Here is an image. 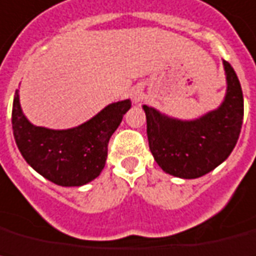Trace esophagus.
I'll list each match as a JSON object with an SVG mask.
<instances>
[{"label": "esophagus", "mask_w": 256, "mask_h": 256, "mask_svg": "<svg viewBox=\"0 0 256 256\" xmlns=\"http://www.w3.org/2000/svg\"><path fill=\"white\" fill-rule=\"evenodd\" d=\"M132 99H134V102H136V103H138V102H140L141 95H140V94H138V92H134V95H132Z\"/></svg>", "instance_id": "34e87169"}]
</instances>
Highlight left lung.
<instances>
[{"mask_svg":"<svg viewBox=\"0 0 256 256\" xmlns=\"http://www.w3.org/2000/svg\"><path fill=\"white\" fill-rule=\"evenodd\" d=\"M226 95L220 106L193 120H181L142 106L149 149L168 174L192 180L224 162L238 141L243 122V94L230 63L224 60Z\"/></svg>","mask_w":256,"mask_h":256,"instance_id":"obj_1","label":"left lung"}]
</instances>
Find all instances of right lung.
<instances>
[{"label":"right lung","instance_id":"obj_1","mask_svg":"<svg viewBox=\"0 0 256 256\" xmlns=\"http://www.w3.org/2000/svg\"><path fill=\"white\" fill-rule=\"evenodd\" d=\"M130 100L108 104L80 126L68 130L36 126L24 115L20 90L12 111L13 134L26 162L44 178L59 186H82L102 173L108 141L130 108Z\"/></svg>","mask_w":256,"mask_h":256}]
</instances>
